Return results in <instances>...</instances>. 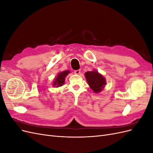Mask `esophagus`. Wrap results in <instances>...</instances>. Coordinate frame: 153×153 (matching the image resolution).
<instances>
[{
  "label": "esophagus",
  "mask_w": 153,
  "mask_h": 153,
  "mask_svg": "<svg viewBox=\"0 0 153 153\" xmlns=\"http://www.w3.org/2000/svg\"><path fill=\"white\" fill-rule=\"evenodd\" d=\"M75 73L76 74V75H79V74L80 73V69H78V70H75Z\"/></svg>",
  "instance_id": "34e87169"
}]
</instances>
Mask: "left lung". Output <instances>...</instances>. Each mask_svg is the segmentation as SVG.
I'll return each mask as SVG.
<instances>
[{
	"label": "left lung",
	"instance_id": "8db88e82",
	"mask_svg": "<svg viewBox=\"0 0 153 153\" xmlns=\"http://www.w3.org/2000/svg\"><path fill=\"white\" fill-rule=\"evenodd\" d=\"M85 76L90 88L95 93L101 92L106 85L105 78L98 71H87L85 73Z\"/></svg>",
	"mask_w": 153,
	"mask_h": 153
}]
</instances>
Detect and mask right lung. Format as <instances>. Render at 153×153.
Wrapping results in <instances>:
<instances>
[{
	"instance_id": "add662e5",
	"label": "right lung",
	"mask_w": 153,
	"mask_h": 153,
	"mask_svg": "<svg viewBox=\"0 0 153 153\" xmlns=\"http://www.w3.org/2000/svg\"><path fill=\"white\" fill-rule=\"evenodd\" d=\"M69 73H70V71H69V70L64 71L62 72L59 73L57 75V77L55 78V80L53 82V85L54 87H56L62 86L64 84V82H65L66 76L68 75Z\"/></svg>"
}]
</instances>
